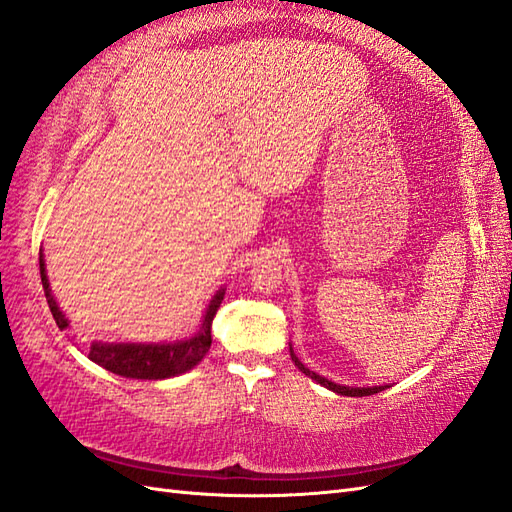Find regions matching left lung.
<instances>
[{
  "label": "left lung",
  "mask_w": 512,
  "mask_h": 512,
  "mask_svg": "<svg viewBox=\"0 0 512 512\" xmlns=\"http://www.w3.org/2000/svg\"><path fill=\"white\" fill-rule=\"evenodd\" d=\"M290 352H292V361H294V365L296 368L303 372L305 376H309V378H313V381L316 383H320V385H324V387H329L331 391H335V393H339V396H350V398H361V396H372V393H378V391H383L385 387H344V385H337V383H331L329 378H324V376H320V374H316V372H311L309 368H305L303 363L298 361V357L294 355V350L290 348Z\"/></svg>",
  "instance_id": "obj_1"
}]
</instances>
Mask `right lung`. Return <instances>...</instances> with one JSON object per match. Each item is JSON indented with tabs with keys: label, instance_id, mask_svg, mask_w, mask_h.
<instances>
[{
	"label": "right lung",
	"instance_id": "add662e5",
	"mask_svg": "<svg viewBox=\"0 0 512 512\" xmlns=\"http://www.w3.org/2000/svg\"><path fill=\"white\" fill-rule=\"evenodd\" d=\"M41 264V281L45 287V296L54 316L58 329H67L69 320L64 318V313L56 305L54 296L49 290V281L45 274V261L43 255L38 259ZM225 298V290H220L212 303H209L201 331L194 337L186 339V342L175 344H103L95 342L88 348V359L95 361L101 368H106L112 374H119L125 378H140V381H162V378H170L192 370L205 355L209 346H212V322L216 311Z\"/></svg>",
	"mask_w": 512,
	"mask_h": 512
}]
</instances>
